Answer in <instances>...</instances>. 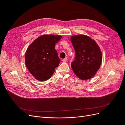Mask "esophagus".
<instances>
[{
    "mask_svg": "<svg viewBox=\"0 0 125 125\" xmlns=\"http://www.w3.org/2000/svg\"><path fill=\"white\" fill-rule=\"evenodd\" d=\"M67 60H68L67 58H65V59H62V62H66L67 61Z\"/></svg>",
    "mask_w": 125,
    "mask_h": 125,
    "instance_id": "obj_1",
    "label": "esophagus"
}]
</instances>
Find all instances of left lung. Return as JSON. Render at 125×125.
<instances>
[{"instance_id": "1", "label": "left lung", "mask_w": 125, "mask_h": 125, "mask_svg": "<svg viewBox=\"0 0 125 125\" xmlns=\"http://www.w3.org/2000/svg\"><path fill=\"white\" fill-rule=\"evenodd\" d=\"M75 51V58L71 68L77 76L82 80L92 78L102 63V52L95 41L85 35L71 37Z\"/></svg>"}]
</instances>
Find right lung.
<instances>
[{
    "mask_svg": "<svg viewBox=\"0 0 125 125\" xmlns=\"http://www.w3.org/2000/svg\"><path fill=\"white\" fill-rule=\"evenodd\" d=\"M61 39V35L44 34L28 47L25 55V65L36 80H48L58 66L60 60L55 47Z\"/></svg>",
    "mask_w": 125,
    "mask_h": 125,
    "instance_id": "right-lung-1",
    "label": "right lung"
}]
</instances>
